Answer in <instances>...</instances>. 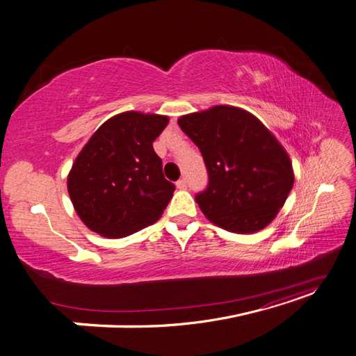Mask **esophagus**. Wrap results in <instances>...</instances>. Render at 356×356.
Instances as JSON below:
<instances>
[{
  "mask_svg": "<svg viewBox=\"0 0 356 356\" xmlns=\"http://www.w3.org/2000/svg\"><path fill=\"white\" fill-rule=\"evenodd\" d=\"M177 187H178L179 190H184V188H187V187H188V184H187V179H186V178H181V179H178V181H177Z\"/></svg>",
  "mask_w": 356,
  "mask_h": 356,
  "instance_id": "1",
  "label": "esophagus"
}]
</instances>
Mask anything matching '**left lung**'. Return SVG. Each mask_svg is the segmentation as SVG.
Instances as JSON below:
<instances>
[{
    "instance_id": "obj_1",
    "label": "left lung",
    "mask_w": 356,
    "mask_h": 356,
    "mask_svg": "<svg viewBox=\"0 0 356 356\" xmlns=\"http://www.w3.org/2000/svg\"><path fill=\"white\" fill-rule=\"evenodd\" d=\"M178 124L200 149L208 186L196 202L209 221L233 233L264 229L294 184L282 145L252 114L218 105L182 115Z\"/></svg>"
}]
</instances>
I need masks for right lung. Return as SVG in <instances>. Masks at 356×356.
<instances>
[{"instance_id":"1","label":"right lung","mask_w":356,"mask_h":356,"mask_svg":"<svg viewBox=\"0 0 356 356\" xmlns=\"http://www.w3.org/2000/svg\"><path fill=\"white\" fill-rule=\"evenodd\" d=\"M168 122L165 115L122 113L84 145L68 175V193L90 230L124 238L163 213L175 186L165 178L153 143Z\"/></svg>"}]
</instances>
